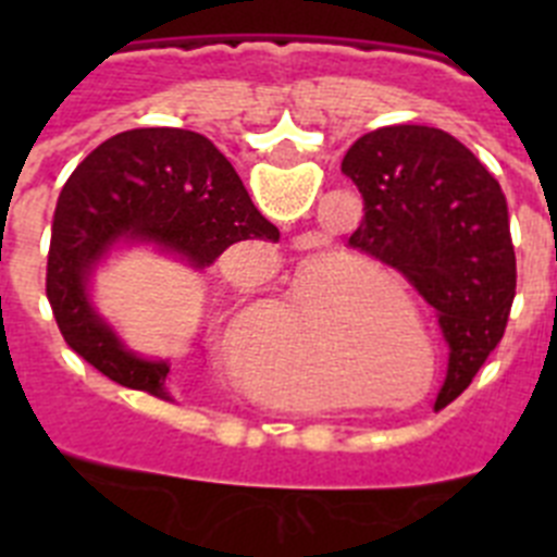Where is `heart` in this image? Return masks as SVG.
<instances>
[{
	"mask_svg": "<svg viewBox=\"0 0 557 557\" xmlns=\"http://www.w3.org/2000/svg\"><path fill=\"white\" fill-rule=\"evenodd\" d=\"M362 301V304H385L393 298V284L385 275L371 273L362 268H343L329 262H307L298 284V301L295 312L301 321H314L332 301Z\"/></svg>",
	"mask_w": 557,
	"mask_h": 557,
	"instance_id": "obj_1",
	"label": "heart"
}]
</instances>
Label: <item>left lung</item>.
Returning <instances> with one entry per match:
<instances>
[{
  "label": "left lung",
  "mask_w": 557,
  "mask_h": 557,
  "mask_svg": "<svg viewBox=\"0 0 557 557\" xmlns=\"http://www.w3.org/2000/svg\"><path fill=\"white\" fill-rule=\"evenodd\" d=\"M343 172L366 200L348 245L418 289L449 343L435 410L451 405L499 346L516 295L508 200L499 181L446 131L393 125L359 136Z\"/></svg>",
  "instance_id": "left-lung-1"
}]
</instances>
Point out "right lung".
Segmentation results:
<instances>
[{"instance_id":"add662e5","label":"right lung","mask_w":557,"mask_h":557,"mask_svg":"<svg viewBox=\"0 0 557 557\" xmlns=\"http://www.w3.org/2000/svg\"><path fill=\"white\" fill-rule=\"evenodd\" d=\"M116 243L156 245L191 268H209L231 245L278 243V228L259 214L223 152L184 127L116 133L69 175L47 262L58 329L116 385L170 398V362L125 348L88 295V275Z\"/></svg>"}]
</instances>
